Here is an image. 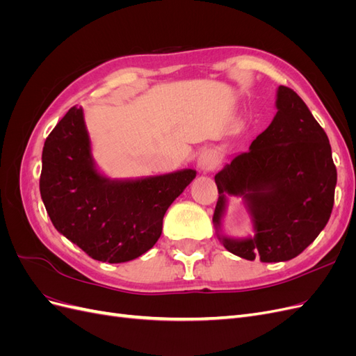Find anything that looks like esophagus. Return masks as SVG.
I'll return each instance as SVG.
<instances>
[{
    "label": "esophagus",
    "mask_w": 356,
    "mask_h": 356,
    "mask_svg": "<svg viewBox=\"0 0 356 356\" xmlns=\"http://www.w3.org/2000/svg\"><path fill=\"white\" fill-rule=\"evenodd\" d=\"M217 166V154L213 152H204L199 159V168L203 172H209Z\"/></svg>",
    "instance_id": "esophagus-1"
}]
</instances>
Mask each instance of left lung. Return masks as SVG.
I'll use <instances>...</instances> for the list:
<instances>
[{
  "mask_svg": "<svg viewBox=\"0 0 356 356\" xmlns=\"http://www.w3.org/2000/svg\"><path fill=\"white\" fill-rule=\"evenodd\" d=\"M277 113L250 149L215 175L220 225L225 195L243 196L254 217L252 239L221 238L225 250L245 260L286 261L303 252L325 227L334 204L337 170L324 129L303 99L279 86Z\"/></svg>",
  "mask_w": 356,
  "mask_h": 356,
  "instance_id": "1",
  "label": "left lung"
}]
</instances>
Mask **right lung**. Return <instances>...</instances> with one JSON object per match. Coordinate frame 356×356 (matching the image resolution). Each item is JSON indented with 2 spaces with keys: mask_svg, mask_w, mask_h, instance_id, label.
Returning a JSON list of instances; mask_svg holds the SVG:
<instances>
[{
  "mask_svg": "<svg viewBox=\"0 0 356 356\" xmlns=\"http://www.w3.org/2000/svg\"><path fill=\"white\" fill-rule=\"evenodd\" d=\"M196 177L186 169L138 181H110L92 163L83 110L72 106L42 148L40 193L56 230L104 263H124L152 250L163 217Z\"/></svg>",
  "mask_w": 356,
  "mask_h": 356,
  "instance_id": "right-lung-1",
  "label": "right lung"
}]
</instances>
